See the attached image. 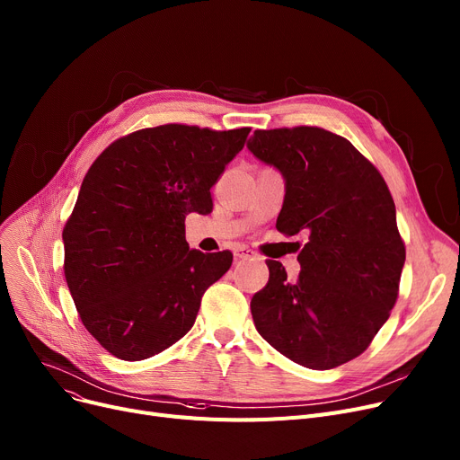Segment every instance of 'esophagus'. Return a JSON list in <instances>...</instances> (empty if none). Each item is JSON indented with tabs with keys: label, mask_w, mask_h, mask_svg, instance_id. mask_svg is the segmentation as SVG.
<instances>
[{
	"label": "esophagus",
	"mask_w": 460,
	"mask_h": 460,
	"mask_svg": "<svg viewBox=\"0 0 460 460\" xmlns=\"http://www.w3.org/2000/svg\"><path fill=\"white\" fill-rule=\"evenodd\" d=\"M234 257L236 259H255L257 253L253 250H250L248 246H236L234 248Z\"/></svg>",
	"instance_id": "obj_1"
}]
</instances>
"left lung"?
I'll return each mask as SVG.
<instances>
[{
	"label": "left lung",
	"mask_w": 460,
	"mask_h": 460,
	"mask_svg": "<svg viewBox=\"0 0 460 460\" xmlns=\"http://www.w3.org/2000/svg\"><path fill=\"white\" fill-rule=\"evenodd\" d=\"M248 151L285 181L278 231L307 234L296 281L267 261L269 283L252 298L255 328L298 366L347 364L397 300L406 253L392 193L350 141L324 128L255 130Z\"/></svg>",
	"instance_id": "obj_1"
}]
</instances>
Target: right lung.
Segmentation results:
<instances>
[{"label": "right lung", "instance_id": "obj_1", "mask_svg": "<svg viewBox=\"0 0 460 460\" xmlns=\"http://www.w3.org/2000/svg\"><path fill=\"white\" fill-rule=\"evenodd\" d=\"M250 128L186 125L113 141L87 172L63 229L65 278L87 332L119 359L139 361L177 343L233 253L186 243V214L212 210L210 188Z\"/></svg>", "mask_w": 460, "mask_h": 460}]
</instances>
